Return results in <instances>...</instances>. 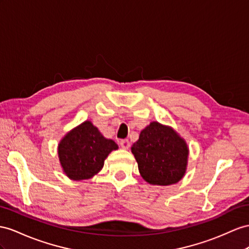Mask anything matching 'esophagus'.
Returning a JSON list of instances; mask_svg holds the SVG:
<instances>
[{"instance_id": "esophagus-1", "label": "esophagus", "mask_w": 249, "mask_h": 249, "mask_svg": "<svg viewBox=\"0 0 249 249\" xmlns=\"http://www.w3.org/2000/svg\"><path fill=\"white\" fill-rule=\"evenodd\" d=\"M120 145L123 149H128L130 147V142L128 141V140H121Z\"/></svg>"}]
</instances>
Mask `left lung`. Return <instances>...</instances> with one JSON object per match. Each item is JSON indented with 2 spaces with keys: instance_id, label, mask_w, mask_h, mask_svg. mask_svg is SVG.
Returning a JSON list of instances; mask_svg holds the SVG:
<instances>
[{
  "instance_id": "obj_1",
  "label": "left lung",
  "mask_w": 249,
  "mask_h": 249,
  "mask_svg": "<svg viewBox=\"0 0 249 249\" xmlns=\"http://www.w3.org/2000/svg\"><path fill=\"white\" fill-rule=\"evenodd\" d=\"M140 175L151 185L167 186L185 176L189 149L173 127L151 122L131 146Z\"/></svg>"
}]
</instances>
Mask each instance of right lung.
<instances>
[{"mask_svg": "<svg viewBox=\"0 0 249 249\" xmlns=\"http://www.w3.org/2000/svg\"><path fill=\"white\" fill-rule=\"evenodd\" d=\"M118 144L106 139L90 121H85L68 131L58 145V156L63 173L70 180H88L98 175L105 159Z\"/></svg>", "mask_w": 249, "mask_h": 249, "instance_id": "1", "label": "right lung"}]
</instances>
